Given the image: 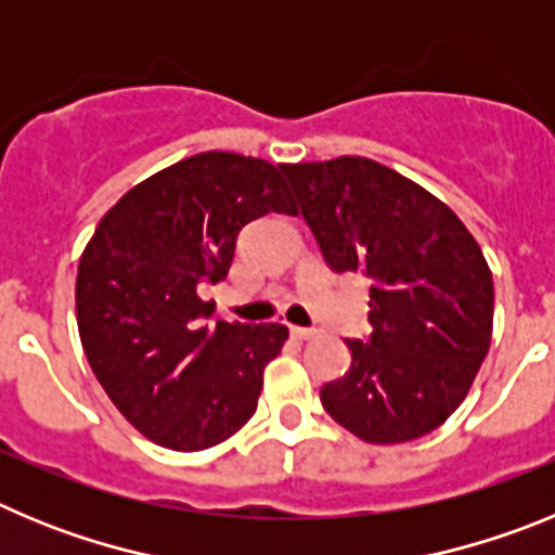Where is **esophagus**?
<instances>
[{
    "instance_id": "34e87169",
    "label": "esophagus",
    "mask_w": 555,
    "mask_h": 555,
    "mask_svg": "<svg viewBox=\"0 0 555 555\" xmlns=\"http://www.w3.org/2000/svg\"><path fill=\"white\" fill-rule=\"evenodd\" d=\"M288 331H292V336H294V338H300V341H306V338H313V336H317V331H313V327L292 325V327H288Z\"/></svg>"
}]
</instances>
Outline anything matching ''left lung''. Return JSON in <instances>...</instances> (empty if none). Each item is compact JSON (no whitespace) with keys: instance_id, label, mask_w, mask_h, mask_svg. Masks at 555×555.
I'll use <instances>...</instances> for the list:
<instances>
[{"instance_id":"8db88e82","label":"left lung","mask_w":555,"mask_h":555,"mask_svg":"<svg viewBox=\"0 0 555 555\" xmlns=\"http://www.w3.org/2000/svg\"><path fill=\"white\" fill-rule=\"evenodd\" d=\"M333 272L370 283L366 338L322 386L327 414L372 444L411 442L461 405L492 338L494 286L453 210L395 169L341 155L278 166Z\"/></svg>"}]
</instances>
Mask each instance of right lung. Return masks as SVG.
I'll return each mask as SVG.
<instances>
[{"mask_svg":"<svg viewBox=\"0 0 555 555\" xmlns=\"http://www.w3.org/2000/svg\"><path fill=\"white\" fill-rule=\"evenodd\" d=\"M269 210L294 214L278 166L199 152L127 191L96 224L77 267L82 350L152 442L214 448L258 409L286 325L217 320L199 288L222 281L242 228Z\"/></svg>","mask_w":555,"mask_h":555,"instance_id":"right-lung-1","label":"right lung"}]
</instances>
